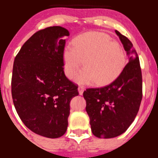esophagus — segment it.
<instances>
[{
	"label": "esophagus",
	"instance_id": "esophagus-1",
	"mask_svg": "<svg viewBox=\"0 0 158 158\" xmlns=\"http://www.w3.org/2000/svg\"><path fill=\"white\" fill-rule=\"evenodd\" d=\"M84 90H85V89L83 87H81V86L78 87V92H79V94L80 95H83Z\"/></svg>",
	"mask_w": 158,
	"mask_h": 158
}]
</instances>
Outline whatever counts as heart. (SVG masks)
<instances>
[{
    "label": "heart",
    "instance_id": "heart-1",
    "mask_svg": "<svg viewBox=\"0 0 158 158\" xmlns=\"http://www.w3.org/2000/svg\"><path fill=\"white\" fill-rule=\"evenodd\" d=\"M73 46H66L63 50L64 72L72 79L83 63L85 67L76 78L81 85L94 81L99 85H108L122 73L127 65L122 46L103 32L91 31L77 36Z\"/></svg>",
    "mask_w": 158,
    "mask_h": 158
}]
</instances>
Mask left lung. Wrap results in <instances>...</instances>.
Instances as JSON below:
<instances>
[{
	"label": "left lung",
	"instance_id": "8db88e82",
	"mask_svg": "<svg viewBox=\"0 0 158 158\" xmlns=\"http://www.w3.org/2000/svg\"><path fill=\"white\" fill-rule=\"evenodd\" d=\"M126 51L129 62L111 84L88 89L83 96L90 118L92 132L97 138L111 139L122 135L135 120L142 98L140 62L133 44L115 31Z\"/></svg>",
	"mask_w": 158,
	"mask_h": 158
}]
</instances>
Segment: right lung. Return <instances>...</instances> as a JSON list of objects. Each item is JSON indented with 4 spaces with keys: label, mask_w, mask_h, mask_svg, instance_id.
<instances>
[{
    "label": "right lung",
    "mask_w": 158,
    "mask_h": 158,
    "mask_svg": "<svg viewBox=\"0 0 158 158\" xmlns=\"http://www.w3.org/2000/svg\"><path fill=\"white\" fill-rule=\"evenodd\" d=\"M69 35L60 26L39 31L14 60L12 96L18 115L28 129L50 139L65 133L69 103L79 94L63 70L64 37Z\"/></svg>",
    "instance_id": "1"
}]
</instances>
